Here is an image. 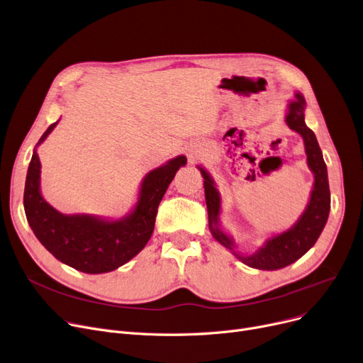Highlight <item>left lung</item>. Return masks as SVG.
<instances>
[{
  "label": "left lung",
  "mask_w": 363,
  "mask_h": 363,
  "mask_svg": "<svg viewBox=\"0 0 363 363\" xmlns=\"http://www.w3.org/2000/svg\"><path fill=\"white\" fill-rule=\"evenodd\" d=\"M304 97L300 93H296L294 100L289 103V111L285 121L291 130L301 134L304 139L307 164L315 174L312 196H310V202L304 214L294 224V228L269 239L266 245L258 250L255 254L239 255L238 252H235L232 239L218 229L217 217L220 213V196L208 172L199 167L201 174L203 177L206 208H208V221L213 236L223 247L230 250L236 255L238 260L254 269L276 270L297 262L300 257H303L316 244V240L326 224L328 214H330L331 194L330 183H328L326 164L323 161L322 150L319 147L315 133L304 123Z\"/></svg>",
  "instance_id": "left-lung-1"
}]
</instances>
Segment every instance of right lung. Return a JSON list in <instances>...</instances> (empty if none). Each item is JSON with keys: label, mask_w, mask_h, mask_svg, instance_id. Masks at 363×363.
Wrapping results in <instances>:
<instances>
[{"label": "right lung", "mask_w": 363, "mask_h": 363, "mask_svg": "<svg viewBox=\"0 0 363 363\" xmlns=\"http://www.w3.org/2000/svg\"><path fill=\"white\" fill-rule=\"evenodd\" d=\"M51 124L38 145L53 131ZM184 157L171 160L150 171L143 180L134 211L124 220L105 221L90 216H65L48 205L40 194V158L33 150L29 162L23 205L30 229L57 260L84 273L118 269L139 254L152 236L160 202Z\"/></svg>", "instance_id": "right-lung-1"}]
</instances>
